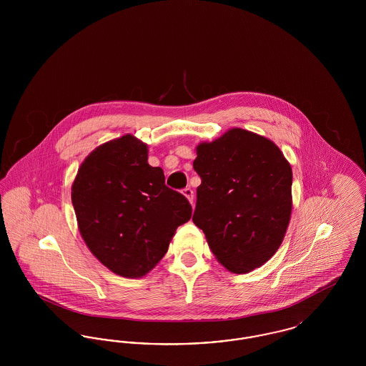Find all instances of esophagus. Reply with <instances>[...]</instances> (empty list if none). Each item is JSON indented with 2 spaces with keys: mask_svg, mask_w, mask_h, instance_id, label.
<instances>
[{
  "mask_svg": "<svg viewBox=\"0 0 366 366\" xmlns=\"http://www.w3.org/2000/svg\"><path fill=\"white\" fill-rule=\"evenodd\" d=\"M182 193H184V196H185L191 203H193V191H192L189 187H188V188H185V189L182 191Z\"/></svg>",
  "mask_w": 366,
  "mask_h": 366,
  "instance_id": "34e87169",
  "label": "esophagus"
}]
</instances>
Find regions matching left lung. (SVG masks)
Wrapping results in <instances>:
<instances>
[{"label":"left lung","instance_id":"1","mask_svg":"<svg viewBox=\"0 0 366 366\" xmlns=\"http://www.w3.org/2000/svg\"><path fill=\"white\" fill-rule=\"evenodd\" d=\"M202 178L193 222L219 263L236 274L269 261L285 236L292 209V170L279 147L232 129L196 148Z\"/></svg>","mask_w":366,"mask_h":366}]
</instances>
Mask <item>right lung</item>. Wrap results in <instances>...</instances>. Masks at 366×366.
<instances>
[{"instance_id":"1","label":"right lung","mask_w":366,"mask_h":366,"mask_svg":"<svg viewBox=\"0 0 366 366\" xmlns=\"http://www.w3.org/2000/svg\"><path fill=\"white\" fill-rule=\"evenodd\" d=\"M71 200L92 254L115 274L145 276L169 249L192 206L148 164L144 142L126 134L97 147L81 164Z\"/></svg>"}]
</instances>
